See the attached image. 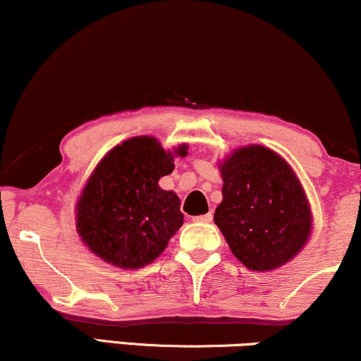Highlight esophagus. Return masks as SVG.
Instances as JSON below:
<instances>
[{
	"label": "esophagus",
	"instance_id": "obj_1",
	"mask_svg": "<svg viewBox=\"0 0 361 361\" xmlns=\"http://www.w3.org/2000/svg\"><path fill=\"white\" fill-rule=\"evenodd\" d=\"M194 221H197V224H210L212 220H214V215L212 214H205V215H197L192 219Z\"/></svg>",
	"mask_w": 361,
	"mask_h": 361
}]
</instances>
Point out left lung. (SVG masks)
<instances>
[{"instance_id": "1", "label": "left lung", "mask_w": 361, "mask_h": 361, "mask_svg": "<svg viewBox=\"0 0 361 361\" xmlns=\"http://www.w3.org/2000/svg\"><path fill=\"white\" fill-rule=\"evenodd\" d=\"M224 200L214 221L248 269L293 259L312 231V212L293 167L269 147L251 145L220 162Z\"/></svg>"}]
</instances>
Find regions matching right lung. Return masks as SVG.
I'll use <instances>...</instances> for the list:
<instances>
[{
	"instance_id": "add662e5",
	"label": "right lung",
	"mask_w": 361,
	"mask_h": 361,
	"mask_svg": "<svg viewBox=\"0 0 361 361\" xmlns=\"http://www.w3.org/2000/svg\"><path fill=\"white\" fill-rule=\"evenodd\" d=\"M152 136H135L106 152L77 202V231L106 263L123 269L149 264L184 224L176 192L159 187L174 171V156Z\"/></svg>"
}]
</instances>
